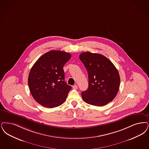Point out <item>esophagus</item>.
<instances>
[{
    "label": "esophagus",
    "mask_w": 149,
    "mask_h": 149,
    "mask_svg": "<svg viewBox=\"0 0 149 149\" xmlns=\"http://www.w3.org/2000/svg\"><path fill=\"white\" fill-rule=\"evenodd\" d=\"M72 88L74 89H77V85H74L72 86Z\"/></svg>",
    "instance_id": "esophagus-1"
}]
</instances>
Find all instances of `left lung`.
<instances>
[{
	"mask_svg": "<svg viewBox=\"0 0 149 149\" xmlns=\"http://www.w3.org/2000/svg\"><path fill=\"white\" fill-rule=\"evenodd\" d=\"M79 58L87 70L89 78L88 89L81 93L86 103L104 106L117 95L120 86L119 72L113 63L100 54L84 52Z\"/></svg>",
	"mask_w": 149,
	"mask_h": 149,
	"instance_id": "8db88e82",
	"label": "left lung"
}]
</instances>
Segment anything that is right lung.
Wrapping results in <instances>:
<instances>
[{
    "label": "right lung",
    "instance_id": "1",
    "mask_svg": "<svg viewBox=\"0 0 149 149\" xmlns=\"http://www.w3.org/2000/svg\"><path fill=\"white\" fill-rule=\"evenodd\" d=\"M70 54L51 50L41 56L32 66L28 77L31 94L41 105L53 108L65 101L72 87L64 81L63 66Z\"/></svg>",
    "mask_w": 149,
    "mask_h": 149
}]
</instances>
